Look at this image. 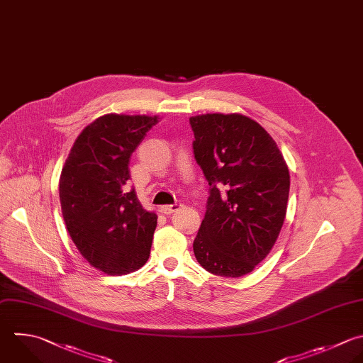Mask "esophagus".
<instances>
[{"label": "esophagus", "mask_w": 363, "mask_h": 363, "mask_svg": "<svg viewBox=\"0 0 363 363\" xmlns=\"http://www.w3.org/2000/svg\"><path fill=\"white\" fill-rule=\"evenodd\" d=\"M180 207H182L180 203H174V204H169V206H162L160 210H162V213H164V214H172V213L177 211Z\"/></svg>", "instance_id": "1"}]
</instances>
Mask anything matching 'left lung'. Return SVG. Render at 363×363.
Listing matches in <instances>:
<instances>
[{"label":"left lung","instance_id":"left-lung-1","mask_svg":"<svg viewBox=\"0 0 363 363\" xmlns=\"http://www.w3.org/2000/svg\"><path fill=\"white\" fill-rule=\"evenodd\" d=\"M189 121L194 159L211 187L194 255L211 274L242 277L269 254L282 228L289 194L286 162L250 116L206 113Z\"/></svg>","mask_w":363,"mask_h":363}]
</instances>
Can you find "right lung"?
Masks as SVG:
<instances>
[{"label":"right lung","instance_id":"add662e5","mask_svg":"<svg viewBox=\"0 0 363 363\" xmlns=\"http://www.w3.org/2000/svg\"><path fill=\"white\" fill-rule=\"evenodd\" d=\"M159 116L108 113L77 138L60 177L61 210L81 255L108 275L130 274L146 264L155 211L128 190L129 160Z\"/></svg>","mask_w":363,"mask_h":363}]
</instances>
